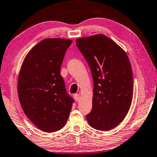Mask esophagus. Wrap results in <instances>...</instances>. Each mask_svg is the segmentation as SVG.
Instances as JSON below:
<instances>
[{
  "label": "esophagus",
  "instance_id": "esophagus-1",
  "mask_svg": "<svg viewBox=\"0 0 157 157\" xmlns=\"http://www.w3.org/2000/svg\"><path fill=\"white\" fill-rule=\"evenodd\" d=\"M74 98L77 102L79 101V94H74Z\"/></svg>",
  "mask_w": 157,
  "mask_h": 157
}]
</instances>
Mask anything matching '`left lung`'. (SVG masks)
<instances>
[{
	"label": "left lung",
	"mask_w": 157,
	"mask_h": 157,
	"mask_svg": "<svg viewBox=\"0 0 157 157\" xmlns=\"http://www.w3.org/2000/svg\"><path fill=\"white\" fill-rule=\"evenodd\" d=\"M76 45L91 70L92 109L86 114L92 128L109 131L124 120L133 98V72L126 52L103 34L78 38Z\"/></svg>",
	"instance_id": "8db88e82"
}]
</instances>
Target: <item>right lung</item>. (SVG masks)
<instances>
[{
    "instance_id": "add662e5",
    "label": "right lung",
    "mask_w": 157,
    "mask_h": 157,
    "mask_svg": "<svg viewBox=\"0 0 157 157\" xmlns=\"http://www.w3.org/2000/svg\"><path fill=\"white\" fill-rule=\"evenodd\" d=\"M71 44L68 39L43 40L29 52L20 70L17 90L21 108L44 132L63 128L74 103L60 75L61 63Z\"/></svg>"
}]
</instances>
